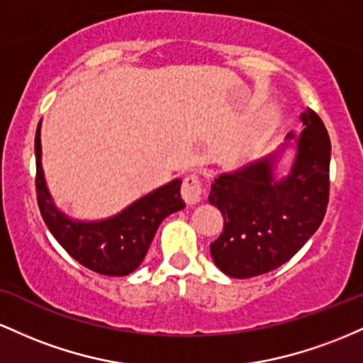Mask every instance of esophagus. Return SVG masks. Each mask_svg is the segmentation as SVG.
I'll return each mask as SVG.
<instances>
[{
  "label": "esophagus",
  "mask_w": 363,
  "mask_h": 363,
  "mask_svg": "<svg viewBox=\"0 0 363 363\" xmlns=\"http://www.w3.org/2000/svg\"><path fill=\"white\" fill-rule=\"evenodd\" d=\"M202 195H203V190H202L201 178H199L197 174H189V177L183 180V185H182L183 201L190 203V206H195V203L202 201Z\"/></svg>",
  "instance_id": "1"
}]
</instances>
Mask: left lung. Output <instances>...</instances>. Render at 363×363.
<instances>
[{
	"label": "left lung",
	"instance_id": "obj_1",
	"mask_svg": "<svg viewBox=\"0 0 363 363\" xmlns=\"http://www.w3.org/2000/svg\"><path fill=\"white\" fill-rule=\"evenodd\" d=\"M302 132H290L278 150L242 168L221 173L209 202L225 218L211 243L216 266L231 278H254L288 262L323 223L329 201L331 142L323 120L305 109ZM296 149L286 174L277 173L284 150Z\"/></svg>",
	"mask_w": 363,
	"mask_h": 363
}]
</instances>
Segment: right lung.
Wrapping results in <instances>:
<instances>
[{
  "instance_id": "obj_1",
  "label": "right lung",
  "mask_w": 363,
  "mask_h": 363,
  "mask_svg": "<svg viewBox=\"0 0 363 363\" xmlns=\"http://www.w3.org/2000/svg\"><path fill=\"white\" fill-rule=\"evenodd\" d=\"M40 157L39 121L35 132V192L40 214L60 245L77 262L99 274L127 276L135 271L147 254L162 219L185 207L180 195L182 180L174 178L111 218L96 221L73 219L52 201Z\"/></svg>"
}]
</instances>
